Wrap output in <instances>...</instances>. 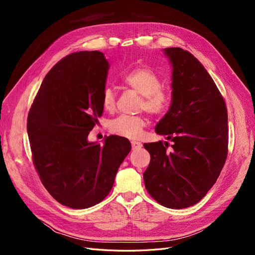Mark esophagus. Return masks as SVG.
Wrapping results in <instances>:
<instances>
[{
	"mask_svg": "<svg viewBox=\"0 0 255 255\" xmlns=\"http://www.w3.org/2000/svg\"><path fill=\"white\" fill-rule=\"evenodd\" d=\"M132 146H133V149H134V150H137V149H140V148H141V146H142V143H141V142H139V141L133 140V141H132Z\"/></svg>",
	"mask_w": 255,
	"mask_h": 255,
	"instance_id": "1",
	"label": "esophagus"
}]
</instances>
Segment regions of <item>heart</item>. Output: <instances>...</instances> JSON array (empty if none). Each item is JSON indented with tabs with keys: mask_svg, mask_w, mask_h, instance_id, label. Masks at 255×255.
Listing matches in <instances>:
<instances>
[{
	"mask_svg": "<svg viewBox=\"0 0 255 255\" xmlns=\"http://www.w3.org/2000/svg\"><path fill=\"white\" fill-rule=\"evenodd\" d=\"M122 82L127 86L134 89L142 96L140 110H145L154 116L163 115L169 106V97L161 90V82L157 74L148 68H135L123 75ZM102 105L106 111H114L116 106V96L112 88L104 89L102 95ZM146 126V119L143 116L121 115L113 119L109 128L112 133L130 139L138 138L143 128Z\"/></svg>",
	"mask_w": 255,
	"mask_h": 255,
	"instance_id": "obj_1",
	"label": "heart"
}]
</instances>
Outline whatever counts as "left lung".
I'll list each match as a JSON object with an SVG mask.
<instances>
[{"label": "left lung", "instance_id": "obj_1", "mask_svg": "<svg viewBox=\"0 0 255 255\" xmlns=\"http://www.w3.org/2000/svg\"><path fill=\"white\" fill-rule=\"evenodd\" d=\"M172 67V99L155 127L172 141L144 143L151 155L143 172L151 197L168 208L198 203L217 181L228 155L227 106L200 61L181 48L164 49Z\"/></svg>", "mask_w": 255, "mask_h": 255}]
</instances>
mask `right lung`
Returning <instances> with one entry per match:
<instances>
[{
	"mask_svg": "<svg viewBox=\"0 0 255 255\" xmlns=\"http://www.w3.org/2000/svg\"><path fill=\"white\" fill-rule=\"evenodd\" d=\"M110 64L99 51L75 52L54 66L41 84L27 117L33 161L50 195L83 210L110 194L130 151L128 138L111 135L104 144L88 141L102 116Z\"/></svg>",
	"mask_w": 255,
	"mask_h": 255,
	"instance_id": "1",
	"label": "right lung"
}]
</instances>
